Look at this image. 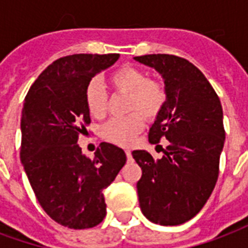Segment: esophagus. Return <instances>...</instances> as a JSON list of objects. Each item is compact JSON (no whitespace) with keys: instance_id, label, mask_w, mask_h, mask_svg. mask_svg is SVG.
<instances>
[{"instance_id":"esophagus-1","label":"esophagus","mask_w":248,"mask_h":248,"mask_svg":"<svg viewBox=\"0 0 248 248\" xmlns=\"http://www.w3.org/2000/svg\"><path fill=\"white\" fill-rule=\"evenodd\" d=\"M125 154H126V158L128 159L132 158V151L130 150H125Z\"/></svg>"}]
</instances>
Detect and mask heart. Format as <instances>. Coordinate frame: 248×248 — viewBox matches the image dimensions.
<instances>
[{
    "label": "heart",
    "instance_id": "b5f03b06",
    "mask_svg": "<svg viewBox=\"0 0 248 248\" xmlns=\"http://www.w3.org/2000/svg\"><path fill=\"white\" fill-rule=\"evenodd\" d=\"M111 88L126 94L125 110L130 114L112 118L102 126V137L108 142L128 146L143 128V118L153 122L162 114L168 101L166 85L159 80L147 78L143 71L124 66L108 76ZM85 103L92 116L102 119L108 108V95L97 78L90 80L85 88Z\"/></svg>",
    "mask_w": 248,
    "mask_h": 248
}]
</instances>
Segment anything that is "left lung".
<instances>
[{"label":"left lung","instance_id":"obj_1","mask_svg":"<svg viewBox=\"0 0 248 248\" xmlns=\"http://www.w3.org/2000/svg\"><path fill=\"white\" fill-rule=\"evenodd\" d=\"M162 74L168 101L149 132V142L168 141L163 158L132 153L141 167L137 182L142 214L159 225H180L202 210L214 191L225 129L220 98L189 61L170 54L136 57Z\"/></svg>","mask_w":248,"mask_h":248}]
</instances>
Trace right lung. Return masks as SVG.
I'll return each mask as SVG.
<instances>
[{
    "instance_id": "right-lung-1",
    "label": "right lung",
    "mask_w": 248,
    "mask_h": 248,
    "mask_svg": "<svg viewBox=\"0 0 248 248\" xmlns=\"http://www.w3.org/2000/svg\"><path fill=\"white\" fill-rule=\"evenodd\" d=\"M119 54H74L57 59L28 90L22 111L20 160L40 206L55 222L88 229L106 216L103 190L126 162L123 149L102 142L86 158L78 145L88 136L85 88Z\"/></svg>"
}]
</instances>
